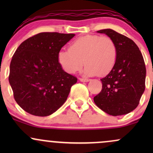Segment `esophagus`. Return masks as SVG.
Wrapping results in <instances>:
<instances>
[{
	"mask_svg": "<svg viewBox=\"0 0 153 153\" xmlns=\"http://www.w3.org/2000/svg\"><path fill=\"white\" fill-rule=\"evenodd\" d=\"M80 80L81 82H88V81H90V80H89V79H85V78H80Z\"/></svg>",
	"mask_w": 153,
	"mask_h": 153,
	"instance_id": "esophagus-1",
	"label": "esophagus"
}]
</instances>
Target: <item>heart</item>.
I'll list each match as a JSON object with an SVG mask.
<instances>
[{"instance_id":"obj_1","label":"heart","mask_w":153,"mask_h":153,"mask_svg":"<svg viewBox=\"0 0 153 153\" xmlns=\"http://www.w3.org/2000/svg\"><path fill=\"white\" fill-rule=\"evenodd\" d=\"M117 55V47L112 39L88 34L75 39L68 50H59L57 61L63 71L70 74L80 70L84 62L85 75L104 76L114 68Z\"/></svg>"}]
</instances>
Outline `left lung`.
<instances>
[{"label":"left lung","mask_w":153,"mask_h":153,"mask_svg":"<svg viewBox=\"0 0 153 153\" xmlns=\"http://www.w3.org/2000/svg\"><path fill=\"white\" fill-rule=\"evenodd\" d=\"M114 41L118 50L112 71L101 78L102 89L94 98L108 114H127L137 108L145 88L146 68L143 54L132 40L111 29L97 31Z\"/></svg>","instance_id":"1"}]
</instances>
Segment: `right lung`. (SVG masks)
I'll list each match as a JSON object with an SVG mask.
<instances>
[{"label":"right lung","mask_w":153,"mask_h":153,"mask_svg":"<svg viewBox=\"0 0 153 153\" xmlns=\"http://www.w3.org/2000/svg\"><path fill=\"white\" fill-rule=\"evenodd\" d=\"M74 36L42 32L23 42L16 50L8 80L16 101L25 111L47 117L65 102L78 79L63 71L57 54Z\"/></svg>","instance_id":"right-lung-1"}]
</instances>
